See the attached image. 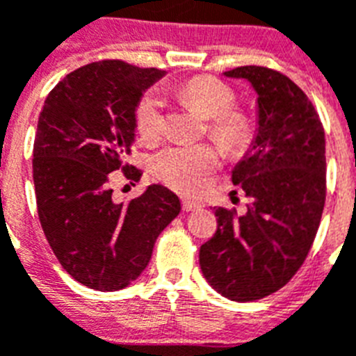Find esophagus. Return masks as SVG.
I'll list each match as a JSON object with an SVG mask.
<instances>
[{"label":"esophagus","instance_id":"obj_1","mask_svg":"<svg viewBox=\"0 0 356 356\" xmlns=\"http://www.w3.org/2000/svg\"><path fill=\"white\" fill-rule=\"evenodd\" d=\"M181 207H184L185 212H193V210H200L201 207H203V203H201V201L187 200V197H185V200L181 201Z\"/></svg>","mask_w":356,"mask_h":356}]
</instances>
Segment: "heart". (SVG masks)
I'll return each instance as SVG.
<instances>
[{"instance_id":"obj_1","label":"heart","mask_w":356,"mask_h":356,"mask_svg":"<svg viewBox=\"0 0 356 356\" xmlns=\"http://www.w3.org/2000/svg\"><path fill=\"white\" fill-rule=\"evenodd\" d=\"M176 97L209 121L210 139L228 153L246 147L251 137V119L246 112L229 110L235 92L228 85L210 76L185 81L176 90ZM137 130L146 143H155L163 131V103L156 94L140 99L137 112ZM219 165V155L212 146H171L153 159V172L163 184L181 193H194L207 176Z\"/></svg>"}]
</instances>
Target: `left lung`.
<instances>
[{"label": "left lung", "instance_id": "1", "mask_svg": "<svg viewBox=\"0 0 356 356\" xmlns=\"http://www.w3.org/2000/svg\"><path fill=\"white\" fill-rule=\"evenodd\" d=\"M257 94V134L232 171L250 197L237 213L216 209L217 232L200 250L201 273L232 301L262 300L307 259L326 197L325 130L307 94L260 65L222 72Z\"/></svg>", "mask_w": 356, "mask_h": 356}]
</instances>
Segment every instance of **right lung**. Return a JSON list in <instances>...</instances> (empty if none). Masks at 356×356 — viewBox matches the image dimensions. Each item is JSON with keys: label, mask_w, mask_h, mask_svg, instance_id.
Listing matches in <instances>:
<instances>
[{"label": "right lung", "mask_w": 356, "mask_h": 356, "mask_svg": "<svg viewBox=\"0 0 356 356\" xmlns=\"http://www.w3.org/2000/svg\"><path fill=\"white\" fill-rule=\"evenodd\" d=\"M163 76L121 60L92 62L55 85L44 102L33 144L40 226L72 278L94 291L124 289L149 264L155 241L180 213V200L149 185L128 203L112 200L110 178L135 140L143 94Z\"/></svg>", "instance_id": "add662e5"}]
</instances>
